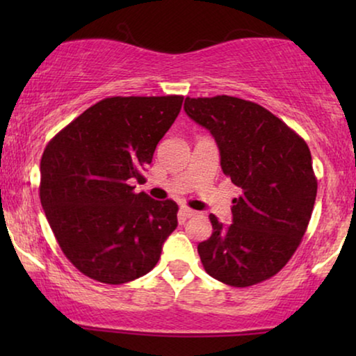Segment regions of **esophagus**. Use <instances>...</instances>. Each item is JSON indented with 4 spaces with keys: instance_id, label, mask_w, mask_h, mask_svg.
<instances>
[{
    "instance_id": "obj_1",
    "label": "esophagus",
    "mask_w": 356,
    "mask_h": 356,
    "mask_svg": "<svg viewBox=\"0 0 356 356\" xmlns=\"http://www.w3.org/2000/svg\"><path fill=\"white\" fill-rule=\"evenodd\" d=\"M194 216H196V211H193V209H188V207L179 209V217H181V218H189V217H194Z\"/></svg>"
}]
</instances>
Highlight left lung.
<instances>
[{
    "label": "left lung",
    "mask_w": 356,
    "mask_h": 356,
    "mask_svg": "<svg viewBox=\"0 0 356 356\" xmlns=\"http://www.w3.org/2000/svg\"><path fill=\"white\" fill-rule=\"evenodd\" d=\"M184 111L211 131L223 173L241 189L232 225L209 216L212 235L197 245L204 269L230 286L261 284L290 261L308 228L318 193L308 144L264 106L238 97H186Z\"/></svg>",
    "instance_id": "1"
}]
</instances>
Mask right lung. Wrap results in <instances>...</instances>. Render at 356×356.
<instances>
[{
	"mask_svg": "<svg viewBox=\"0 0 356 356\" xmlns=\"http://www.w3.org/2000/svg\"><path fill=\"white\" fill-rule=\"evenodd\" d=\"M181 95L108 97L43 150L40 202L65 256L82 274L120 285L150 272L178 225L172 199L134 193Z\"/></svg>",
	"mask_w": 356,
	"mask_h": 356,
	"instance_id": "obj_1",
	"label": "right lung"
}]
</instances>
